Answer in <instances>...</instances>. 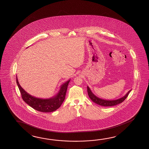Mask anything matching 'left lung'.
<instances>
[{
	"mask_svg": "<svg viewBox=\"0 0 149 149\" xmlns=\"http://www.w3.org/2000/svg\"><path fill=\"white\" fill-rule=\"evenodd\" d=\"M130 91H131V90L129 91L124 96L119 98V99H117V100H106L99 98L98 97H97L96 96H95L92 93L91 89L89 88L88 86H87V92H88V94L89 98H91L93 101L95 103H96L97 104L101 105L103 107H111V106H114V105H116L120 104L121 103H122L123 102H124V100L127 97V96H128V95L129 94V93H130Z\"/></svg>",
	"mask_w": 149,
	"mask_h": 149,
	"instance_id": "left-lung-1",
	"label": "left lung"
}]
</instances>
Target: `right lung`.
<instances>
[{"label": "right lung", "instance_id": "obj_1", "mask_svg": "<svg viewBox=\"0 0 149 149\" xmlns=\"http://www.w3.org/2000/svg\"><path fill=\"white\" fill-rule=\"evenodd\" d=\"M70 81V79L61 86L59 92L54 97L44 99L37 98L28 94L20 86L16 76V83L23 101L33 109L42 112H53L60 107L65 97L68 86Z\"/></svg>", "mask_w": 149, "mask_h": 149}]
</instances>
